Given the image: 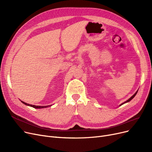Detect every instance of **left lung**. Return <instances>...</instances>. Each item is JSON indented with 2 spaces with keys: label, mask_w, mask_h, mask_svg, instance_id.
Returning a JSON list of instances; mask_svg holds the SVG:
<instances>
[{
  "label": "left lung",
  "mask_w": 152,
  "mask_h": 152,
  "mask_svg": "<svg viewBox=\"0 0 152 152\" xmlns=\"http://www.w3.org/2000/svg\"><path fill=\"white\" fill-rule=\"evenodd\" d=\"M137 92H138V91H137V92H135V94H134V95H132V97H131V98H129V99H128V100H126V102H124V103H121V105H119V106H121V105H123V104H124V103H127V102H129V101H131V100H132V99H133V98H134V97H135V95H136V94H137Z\"/></svg>",
  "instance_id": "left-lung-1"
}]
</instances>
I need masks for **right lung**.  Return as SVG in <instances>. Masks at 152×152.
<instances>
[{
  "label": "right lung",
  "instance_id": "add662e5",
  "mask_svg": "<svg viewBox=\"0 0 152 152\" xmlns=\"http://www.w3.org/2000/svg\"><path fill=\"white\" fill-rule=\"evenodd\" d=\"M23 103H24V104L26 105H28V106H29V107H33L34 108H47V107H51L52 105H47V106H36V105H31V104H28V103H26L25 102H24L23 101H21Z\"/></svg>",
  "mask_w": 152,
  "mask_h": 152
}]
</instances>
